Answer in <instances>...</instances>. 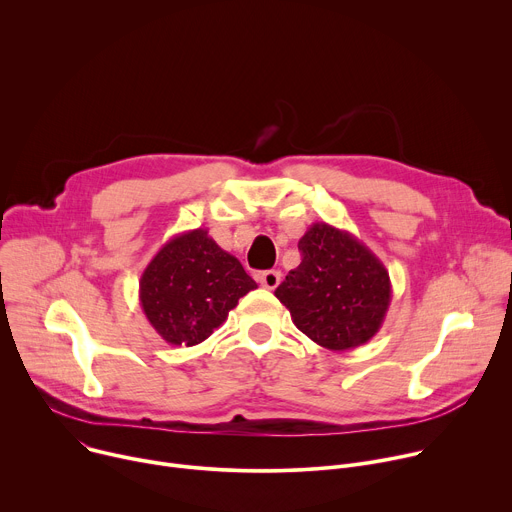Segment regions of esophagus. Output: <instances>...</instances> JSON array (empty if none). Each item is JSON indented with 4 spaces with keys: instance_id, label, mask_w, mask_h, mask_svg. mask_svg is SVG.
I'll list each match as a JSON object with an SVG mask.
<instances>
[{
    "instance_id": "esophagus-1",
    "label": "esophagus",
    "mask_w": 512,
    "mask_h": 512,
    "mask_svg": "<svg viewBox=\"0 0 512 512\" xmlns=\"http://www.w3.org/2000/svg\"><path fill=\"white\" fill-rule=\"evenodd\" d=\"M259 281L267 289H275L281 283V271H263L259 275Z\"/></svg>"
}]
</instances>
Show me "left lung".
Wrapping results in <instances>:
<instances>
[{"mask_svg": "<svg viewBox=\"0 0 512 512\" xmlns=\"http://www.w3.org/2000/svg\"><path fill=\"white\" fill-rule=\"evenodd\" d=\"M298 249L302 263L275 289L298 330L334 352L367 344L381 330L393 296L383 261L328 223H314Z\"/></svg>", "mask_w": 512, "mask_h": 512, "instance_id": "left-lung-1", "label": "left lung"}]
</instances>
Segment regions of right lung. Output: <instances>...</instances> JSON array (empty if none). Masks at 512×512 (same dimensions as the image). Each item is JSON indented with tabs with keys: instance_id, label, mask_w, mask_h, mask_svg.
Wrapping results in <instances>:
<instances>
[{
	"instance_id": "obj_1",
	"label": "right lung",
	"mask_w": 512,
	"mask_h": 512,
	"mask_svg": "<svg viewBox=\"0 0 512 512\" xmlns=\"http://www.w3.org/2000/svg\"><path fill=\"white\" fill-rule=\"evenodd\" d=\"M257 283L206 229L172 237L143 269L139 304L172 346L204 342Z\"/></svg>"
}]
</instances>
